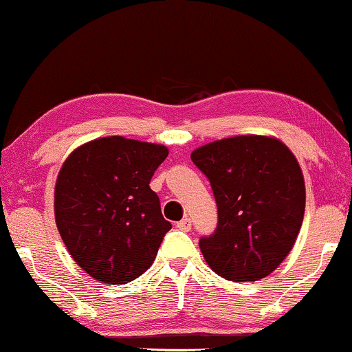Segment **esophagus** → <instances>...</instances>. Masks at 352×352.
I'll list each match as a JSON object with an SVG mask.
<instances>
[{
  "label": "esophagus",
  "mask_w": 352,
  "mask_h": 352,
  "mask_svg": "<svg viewBox=\"0 0 352 352\" xmlns=\"http://www.w3.org/2000/svg\"><path fill=\"white\" fill-rule=\"evenodd\" d=\"M176 228L183 230V232H189V230H190V219L186 217V219H183L181 222L176 223Z\"/></svg>",
  "instance_id": "esophagus-1"
}]
</instances>
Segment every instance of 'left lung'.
Here are the masks:
<instances>
[{
	"mask_svg": "<svg viewBox=\"0 0 352 352\" xmlns=\"http://www.w3.org/2000/svg\"><path fill=\"white\" fill-rule=\"evenodd\" d=\"M190 160L209 177L219 223L199 241L223 279L259 280L290 253L305 214L300 164L276 137L238 135L199 146Z\"/></svg>",
	"mask_w": 352,
	"mask_h": 352,
	"instance_id": "left-lung-1",
	"label": "left lung"
}]
</instances>
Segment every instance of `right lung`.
<instances>
[{
	"instance_id": "1",
	"label": "right lung",
	"mask_w": 352,
	"mask_h": 352,
	"mask_svg": "<svg viewBox=\"0 0 352 352\" xmlns=\"http://www.w3.org/2000/svg\"><path fill=\"white\" fill-rule=\"evenodd\" d=\"M168 156L158 143L102 137L72 151L55 183V223L68 253L106 284L137 279L153 264L171 223L150 179Z\"/></svg>"
}]
</instances>
